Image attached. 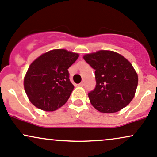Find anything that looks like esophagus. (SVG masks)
I'll list each match as a JSON object with an SVG mask.
<instances>
[{
	"instance_id": "34e87169",
	"label": "esophagus",
	"mask_w": 157,
	"mask_h": 157,
	"mask_svg": "<svg viewBox=\"0 0 157 157\" xmlns=\"http://www.w3.org/2000/svg\"><path fill=\"white\" fill-rule=\"evenodd\" d=\"M78 86H80V87H82V86H84V82H83V81H82V82H81L78 85Z\"/></svg>"
}]
</instances>
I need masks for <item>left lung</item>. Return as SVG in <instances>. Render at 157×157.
I'll list each match as a JSON object with an SVG mask.
<instances>
[{"label":"left lung","mask_w":157,"mask_h":157,"mask_svg":"<svg viewBox=\"0 0 157 157\" xmlns=\"http://www.w3.org/2000/svg\"><path fill=\"white\" fill-rule=\"evenodd\" d=\"M95 70L96 87L89 93L90 102L102 113H115L130 103L135 96L138 75L132 64L120 54L100 50L83 55Z\"/></svg>","instance_id":"obj_1"}]
</instances>
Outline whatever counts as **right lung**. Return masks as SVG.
Masks as SVG:
<instances>
[{
    "mask_svg": "<svg viewBox=\"0 0 157 157\" xmlns=\"http://www.w3.org/2000/svg\"><path fill=\"white\" fill-rule=\"evenodd\" d=\"M78 57V53L58 48L42 54L32 63L23 86L29 100L35 107L54 111L68 101L74 89L68 68Z\"/></svg>",
    "mask_w": 157,
    "mask_h": 157,
    "instance_id": "add662e5",
    "label": "right lung"
}]
</instances>
